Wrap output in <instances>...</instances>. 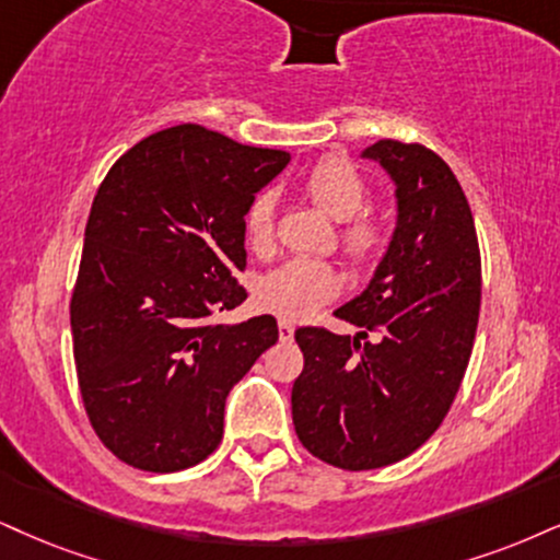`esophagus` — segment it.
Returning a JSON list of instances; mask_svg holds the SVG:
<instances>
[{
	"instance_id": "34e87169",
	"label": "esophagus",
	"mask_w": 560,
	"mask_h": 560,
	"mask_svg": "<svg viewBox=\"0 0 560 560\" xmlns=\"http://www.w3.org/2000/svg\"><path fill=\"white\" fill-rule=\"evenodd\" d=\"M278 329H280V340H282V342H291V340H293V332H295L293 322L280 319V322H278Z\"/></svg>"
}]
</instances>
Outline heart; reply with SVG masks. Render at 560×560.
Returning a JSON list of instances; mask_svg holds the SVG:
<instances>
[{
	"instance_id": "obj_1",
	"label": "heart",
	"mask_w": 560,
	"mask_h": 560,
	"mask_svg": "<svg viewBox=\"0 0 560 560\" xmlns=\"http://www.w3.org/2000/svg\"><path fill=\"white\" fill-rule=\"evenodd\" d=\"M303 191L329 218L340 220V244L355 265H371L384 254L392 231L384 218L361 212L369 199L363 171L345 155L322 158L303 176ZM246 236L254 252L265 254L275 244V197L269 191L254 199L246 212ZM342 288L340 272L327 261L293 259L259 282V303L282 319H306L332 301Z\"/></svg>"
}]
</instances>
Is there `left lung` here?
<instances>
[{
    "instance_id": "obj_1",
    "label": "left lung",
    "mask_w": 560,
    "mask_h": 560,
    "mask_svg": "<svg viewBox=\"0 0 560 560\" xmlns=\"http://www.w3.org/2000/svg\"><path fill=\"white\" fill-rule=\"evenodd\" d=\"M363 158L397 186L395 236L369 288L335 312L363 332L295 329L303 371L291 392L301 444L350 472L395 465L433 436L480 314L478 233L452 168L418 142L378 140Z\"/></svg>"
}]
</instances>
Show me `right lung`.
I'll return each instance as SVG.
<instances>
[{
	"label": "right lung",
	"mask_w": 560,
	"mask_h": 560,
	"mask_svg": "<svg viewBox=\"0 0 560 560\" xmlns=\"http://www.w3.org/2000/svg\"><path fill=\"white\" fill-rule=\"evenodd\" d=\"M288 161L178 124L127 150L98 186L69 303L74 369L93 431L137 470L210 457L228 392L278 342L275 316H215L246 301L244 218Z\"/></svg>",
	"instance_id": "1"
}]
</instances>
